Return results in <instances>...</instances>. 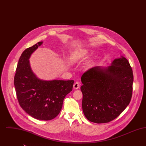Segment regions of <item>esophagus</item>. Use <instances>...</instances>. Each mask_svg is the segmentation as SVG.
<instances>
[{"label": "esophagus", "instance_id": "esophagus-1", "mask_svg": "<svg viewBox=\"0 0 146 146\" xmlns=\"http://www.w3.org/2000/svg\"><path fill=\"white\" fill-rule=\"evenodd\" d=\"M80 83L78 82H76L73 85V88L74 89H78L80 88Z\"/></svg>", "mask_w": 146, "mask_h": 146}]
</instances>
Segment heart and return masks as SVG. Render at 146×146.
<instances>
[{
  "mask_svg": "<svg viewBox=\"0 0 146 146\" xmlns=\"http://www.w3.org/2000/svg\"><path fill=\"white\" fill-rule=\"evenodd\" d=\"M88 55V51L84 49H78L73 51L70 55L68 61L70 63H75L83 59Z\"/></svg>",
  "mask_w": 146,
  "mask_h": 146,
  "instance_id": "heart-1",
  "label": "heart"
}]
</instances>
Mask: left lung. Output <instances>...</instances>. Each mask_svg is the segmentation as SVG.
Returning a JSON list of instances; mask_svg holds the SVG:
<instances>
[{"mask_svg": "<svg viewBox=\"0 0 146 146\" xmlns=\"http://www.w3.org/2000/svg\"><path fill=\"white\" fill-rule=\"evenodd\" d=\"M81 80L82 108L84 115L91 122H110L130 102L133 76L128 60L123 56L107 68L97 66L88 70Z\"/></svg>", "mask_w": 146, "mask_h": 146, "instance_id": "obj_1", "label": "left lung"}]
</instances>
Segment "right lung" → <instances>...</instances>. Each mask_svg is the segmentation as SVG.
<instances>
[{
  "mask_svg": "<svg viewBox=\"0 0 146 146\" xmlns=\"http://www.w3.org/2000/svg\"><path fill=\"white\" fill-rule=\"evenodd\" d=\"M42 43L38 42L22 52L14 83L21 108L33 118L50 120L60 113L64 98L72 90L74 80L46 81L36 76L31 68L28 60Z\"/></svg>",
  "mask_w": 146,
  "mask_h": 146,
  "instance_id": "right-lung-1",
  "label": "right lung"
}]
</instances>
